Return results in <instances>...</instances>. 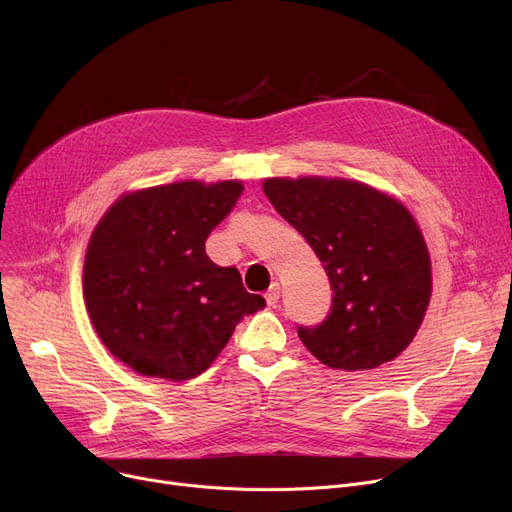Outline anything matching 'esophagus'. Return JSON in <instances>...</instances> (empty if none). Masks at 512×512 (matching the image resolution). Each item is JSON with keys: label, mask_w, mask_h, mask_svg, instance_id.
<instances>
[{"label": "esophagus", "mask_w": 512, "mask_h": 512, "mask_svg": "<svg viewBox=\"0 0 512 512\" xmlns=\"http://www.w3.org/2000/svg\"><path fill=\"white\" fill-rule=\"evenodd\" d=\"M278 301H280V284L274 282V284L270 286V290L265 292V303L270 305V307H276Z\"/></svg>", "instance_id": "34e87169"}]
</instances>
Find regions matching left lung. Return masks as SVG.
Returning a JSON list of instances; mask_svg holds the SVG:
<instances>
[{
    "label": "left lung",
    "mask_w": 512,
    "mask_h": 512,
    "mask_svg": "<svg viewBox=\"0 0 512 512\" xmlns=\"http://www.w3.org/2000/svg\"><path fill=\"white\" fill-rule=\"evenodd\" d=\"M263 193L305 236L334 290L330 315L319 326H299L307 351L344 371L396 359L432 297V261L411 211L346 178H267Z\"/></svg>",
    "instance_id": "8db88e82"
}]
</instances>
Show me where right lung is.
<instances>
[{
	"instance_id": "right-lung-1",
	"label": "right lung",
	"mask_w": 512,
	"mask_h": 512,
	"mask_svg": "<svg viewBox=\"0 0 512 512\" xmlns=\"http://www.w3.org/2000/svg\"><path fill=\"white\" fill-rule=\"evenodd\" d=\"M242 195L240 180H182L122 195L95 226L83 270L89 317L116 359L147 378L201 375L238 321L265 307L205 240Z\"/></svg>"
}]
</instances>
